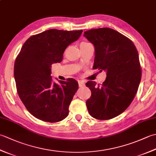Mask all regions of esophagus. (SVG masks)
<instances>
[{
    "instance_id": "esophagus-1",
    "label": "esophagus",
    "mask_w": 156,
    "mask_h": 156,
    "mask_svg": "<svg viewBox=\"0 0 156 156\" xmlns=\"http://www.w3.org/2000/svg\"><path fill=\"white\" fill-rule=\"evenodd\" d=\"M78 85H79V87H82L85 85V83L83 81L80 80V81H78Z\"/></svg>"
}]
</instances>
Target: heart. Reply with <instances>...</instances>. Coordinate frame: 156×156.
I'll use <instances>...</instances> for the list:
<instances>
[{
    "label": "heart",
    "instance_id": "b5f03b06",
    "mask_svg": "<svg viewBox=\"0 0 156 156\" xmlns=\"http://www.w3.org/2000/svg\"><path fill=\"white\" fill-rule=\"evenodd\" d=\"M90 44V43H88V42H82L81 44V45H88Z\"/></svg>",
    "mask_w": 156,
    "mask_h": 156
}]
</instances>
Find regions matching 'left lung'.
<instances>
[{
    "label": "left lung",
    "mask_w": 156,
    "mask_h": 156,
    "mask_svg": "<svg viewBox=\"0 0 156 156\" xmlns=\"http://www.w3.org/2000/svg\"><path fill=\"white\" fill-rule=\"evenodd\" d=\"M94 46L93 69L107 72L102 84L88 81L91 90L87 101L89 114L99 120H108L121 114L131 105L141 78L138 51L131 39L111 28L84 32Z\"/></svg>",
    "instance_id": "obj_1"
}]
</instances>
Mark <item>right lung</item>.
I'll return each mask as SVG.
<instances>
[{
    "mask_svg": "<svg viewBox=\"0 0 156 156\" xmlns=\"http://www.w3.org/2000/svg\"><path fill=\"white\" fill-rule=\"evenodd\" d=\"M82 30L49 29L32 35L22 46L14 66L17 93L35 117L49 122L67 117L69 105L78 88L74 79L53 82L51 65L61 62L65 49L77 40Z\"/></svg>",
    "mask_w": 156,
    "mask_h": 156,
    "instance_id": "add662e5",
    "label": "right lung"
}]
</instances>
